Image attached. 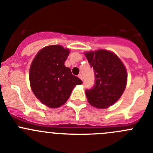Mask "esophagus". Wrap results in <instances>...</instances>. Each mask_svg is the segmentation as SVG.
<instances>
[{
	"label": "esophagus",
	"instance_id": "1",
	"mask_svg": "<svg viewBox=\"0 0 153 153\" xmlns=\"http://www.w3.org/2000/svg\"><path fill=\"white\" fill-rule=\"evenodd\" d=\"M78 78H79L81 80H83V78H82V75H81V74H79V75H78Z\"/></svg>",
	"mask_w": 153,
	"mask_h": 153
}]
</instances>
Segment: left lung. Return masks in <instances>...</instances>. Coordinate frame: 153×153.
Masks as SVG:
<instances>
[{
  "mask_svg": "<svg viewBox=\"0 0 153 153\" xmlns=\"http://www.w3.org/2000/svg\"><path fill=\"white\" fill-rule=\"evenodd\" d=\"M94 70L95 83L85 91L91 105L103 109L112 105L121 97L127 84V72L123 63L113 53L105 50L85 53Z\"/></svg>",
  "mask_w": 153,
  "mask_h": 153,
  "instance_id": "obj_1",
  "label": "left lung"
}]
</instances>
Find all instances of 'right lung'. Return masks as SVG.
<instances>
[{
  "mask_svg": "<svg viewBox=\"0 0 153 153\" xmlns=\"http://www.w3.org/2000/svg\"><path fill=\"white\" fill-rule=\"evenodd\" d=\"M69 50L60 45L45 47L38 53L30 67L31 90L43 104L51 108L63 105L74 87L82 84L64 65Z\"/></svg>",
  "mask_w": 153,
  "mask_h": 153,
  "instance_id": "add662e5",
  "label": "right lung"
}]
</instances>
